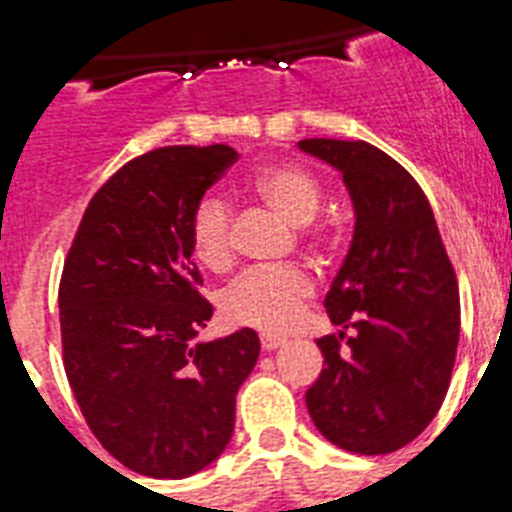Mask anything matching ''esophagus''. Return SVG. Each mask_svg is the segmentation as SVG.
Returning a JSON list of instances; mask_svg holds the SVG:
<instances>
[{"instance_id":"obj_1","label":"esophagus","mask_w":512,"mask_h":512,"mask_svg":"<svg viewBox=\"0 0 512 512\" xmlns=\"http://www.w3.org/2000/svg\"><path fill=\"white\" fill-rule=\"evenodd\" d=\"M284 343V336H277V333H261V348L264 351H274Z\"/></svg>"}]
</instances>
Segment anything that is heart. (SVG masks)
Instances as JSON below:
<instances>
[{
    "label": "heart",
    "instance_id": "heart-1",
    "mask_svg": "<svg viewBox=\"0 0 512 512\" xmlns=\"http://www.w3.org/2000/svg\"><path fill=\"white\" fill-rule=\"evenodd\" d=\"M248 192L253 200L277 212L289 225L315 220L325 200L323 182L307 166L277 161L253 174ZM189 246L205 269L228 271L235 259V217L225 200L207 194L189 212ZM312 246L325 248L330 230L325 225L305 230ZM312 295V282L300 266H261L243 271L220 297L223 318L241 328L284 330L297 318L300 307Z\"/></svg>",
    "mask_w": 512,
    "mask_h": 512
}]
</instances>
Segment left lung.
<instances>
[{
	"label": "left lung",
	"instance_id": "left-lung-1",
	"mask_svg": "<svg viewBox=\"0 0 512 512\" xmlns=\"http://www.w3.org/2000/svg\"><path fill=\"white\" fill-rule=\"evenodd\" d=\"M297 146L343 174L354 241L325 295L341 333L318 338L323 372L307 390L310 418L354 454H392L436 418L459 346V284L423 189L366 140ZM351 327L354 334H346Z\"/></svg>",
	"mask_w": 512,
	"mask_h": 512
}]
</instances>
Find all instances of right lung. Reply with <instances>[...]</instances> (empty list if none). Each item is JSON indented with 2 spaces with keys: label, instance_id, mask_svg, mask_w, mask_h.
Here are the masks:
<instances>
[{
  "label": "right lung",
  "instance_id": "add662e5",
  "mask_svg": "<svg viewBox=\"0 0 512 512\" xmlns=\"http://www.w3.org/2000/svg\"><path fill=\"white\" fill-rule=\"evenodd\" d=\"M230 146L133 158L84 210L63 261V366L81 415L122 467L182 479L223 454L256 330L197 343L212 318L192 261L189 212L235 164Z\"/></svg>",
  "mask_w": 512,
  "mask_h": 512
}]
</instances>
